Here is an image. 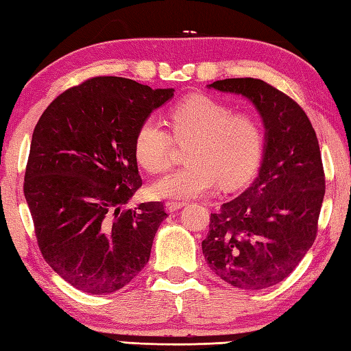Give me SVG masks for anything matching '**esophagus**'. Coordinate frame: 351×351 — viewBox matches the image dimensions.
Masks as SVG:
<instances>
[{
    "label": "esophagus",
    "mask_w": 351,
    "mask_h": 351,
    "mask_svg": "<svg viewBox=\"0 0 351 351\" xmlns=\"http://www.w3.org/2000/svg\"><path fill=\"white\" fill-rule=\"evenodd\" d=\"M184 205H185V202H181V201H169V202H166V210L169 213H173L176 210L182 208Z\"/></svg>",
    "instance_id": "esophagus-1"
}]
</instances>
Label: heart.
Instances as JSON below:
<instances>
[{
  "label": "heart",
  "instance_id": "1",
  "mask_svg": "<svg viewBox=\"0 0 351 351\" xmlns=\"http://www.w3.org/2000/svg\"><path fill=\"white\" fill-rule=\"evenodd\" d=\"M171 132L185 150L184 167L150 187L156 199H190L210 195L219 182L225 189L242 185L256 171L263 154L265 130L256 115L234 112L230 105L207 95L185 99L170 111ZM155 119L141 123L134 152L149 173H161L171 164L175 143Z\"/></svg>",
  "mask_w": 351,
  "mask_h": 351
}]
</instances>
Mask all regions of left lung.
<instances>
[{
    "label": "left lung",
    "instance_id": "1",
    "mask_svg": "<svg viewBox=\"0 0 351 351\" xmlns=\"http://www.w3.org/2000/svg\"><path fill=\"white\" fill-rule=\"evenodd\" d=\"M208 86L254 103L265 123L266 146L251 187L211 213L202 252L226 283L265 289L289 276L317 237L326 193L318 138L303 108L263 80L225 79Z\"/></svg>",
    "mask_w": 351,
    "mask_h": 351
}]
</instances>
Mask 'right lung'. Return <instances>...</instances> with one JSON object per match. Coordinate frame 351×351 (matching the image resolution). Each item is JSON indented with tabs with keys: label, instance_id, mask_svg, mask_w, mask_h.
Returning a JSON list of instances; mask_svg holds the SVG:
<instances>
[{
	"label": "right lung",
	"instance_id": "right-lung-1",
	"mask_svg": "<svg viewBox=\"0 0 351 351\" xmlns=\"http://www.w3.org/2000/svg\"><path fill=\"white\" fill-rule=\"evenodd\" d=\"M171 95L100 75L58 95L34 126L24 196L40 254L75 289L112 293L149 262L167 213L161 202L126 208L143 185L134 140Z\"/></svg>",
	"mask_w": 351,
	"mask_h": 351
}]
</instances>
